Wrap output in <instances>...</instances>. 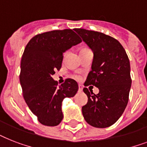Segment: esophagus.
<instances>
[{"mask_svg": "<svg viewBox=\"0 0 147 147\" xmlns=\"http://www.w3.org/2000/svg\"><path fill=\"white\" fill-rule=\"evenodd\" d=\"M82 90H83L82 85H78V92H82Z\"/></svg>", "mask_w": 147, "mask_h": 147, "instance_id": "obj_1", "label": "esophagus"}]
</instances>
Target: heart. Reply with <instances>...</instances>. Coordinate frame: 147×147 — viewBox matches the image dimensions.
<instances>
[{"mask_svg": "<svg viewBox=\"0 0 147 147\" xmlns=\"http://www.w3.org/2000/svg\"><path fill=\"white\" fill-rule=\"evenodd\" d=\"M74 77L76 78H77V79H79V78H80V76H79V75H75Z\"/></svg>", "mask_w": 147, "mask_h": 147, "instance_id": "b5f03b06", "label": "heart"}]
</instances>
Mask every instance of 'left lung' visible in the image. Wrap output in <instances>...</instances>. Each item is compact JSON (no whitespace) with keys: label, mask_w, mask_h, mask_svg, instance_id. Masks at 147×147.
I'll use <instances>...</instances> for the list:
<instances>
[{"label":"left lung","mask_w":147,"mask_h":147,"mask_svg":"<svg viewBox=\"0 0 147 147\" xmlns=\"http://www.w3.org/2000/svg\"><path fill=\"white\" fill-rule=\"evenodd\" d=\"M93 51L92 71L85 86L98 88L99 93L84 88L88 102L82 108L88 124L98 128L113 125L124 111L131 87L130 61L122 45L114 38L97 31L76 29Z\"/></svg>","instance_id":"1"}]
</instances>
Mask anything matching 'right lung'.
Segmentation results:
<instances>
[{
  "label": "right lung",
  "instance_id": "right-lung-1",
  "mask_svg": "<svg viewBox=\"0 0 147 147\" xmlns=\"http://www.w3.org/2000/svg\"><path fill=\"white\" fill-rule=\"evenodd\" d=\"M82 42L72 30H53L33 36L24 49L20 82L23 95L40 123L54 127L63 118L62 103L75 96L78 83L71 78L58 85L52 76L60 69L63 53Z\"/></svg>",
  "mask_w": 147,
  "mask_h": 147
}]
</instances>
